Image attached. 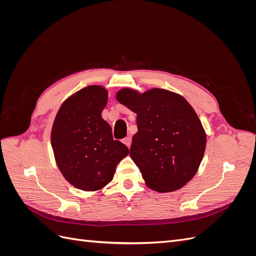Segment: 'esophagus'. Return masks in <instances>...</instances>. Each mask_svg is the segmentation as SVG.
<instances>
[{
	"label": "esophagus",
	"instance_id": "1",
	"mask_svg": "<svg viewBox=\"0 0 256 256\" xmlns=\"http://www.w3.org/2000/svg\"><path fill=\"white\" fill-rule=\"evenodd\" d=\"M122 143L124 144H125L127 147H128V148H129V147H130V145H131V136H126L125 138H124V140H122Z\"/></svg>",
	"mask_w": 256,
	"mask_h": 256
}]
</instances>
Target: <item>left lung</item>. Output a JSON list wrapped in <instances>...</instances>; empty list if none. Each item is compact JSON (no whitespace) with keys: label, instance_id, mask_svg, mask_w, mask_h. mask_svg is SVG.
Masks as SVG:
<instances>
[{"label":"left lung","instance_id":"left-lung-1","mask_svg":"<svg viewBox=\"0 0 256 256\" xmlns=\"http://www.w3.org/2000/svg\"><path fill=\"white\" fill-rule=\"evenodd\" d=\"M116 99L136 114L130 157L147 187L161 193L182 188L196 174L206 148L205 130L193 108L162 88L143 94L122 88Z\"/></svg>","mask_w":256,"mask_h":256}]
</instances>
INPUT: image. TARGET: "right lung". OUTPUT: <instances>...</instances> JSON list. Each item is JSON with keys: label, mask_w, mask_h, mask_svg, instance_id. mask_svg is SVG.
Wrapping results in <instances>:
<instances>
[{"label": "right lung", "mask_w": 256, "mask_h": 256, "mask_svg": "<svg viewBox=\"0 0 256 256\" xmlns=\"http://www.w3.org/2000/svg\"><path fill=\"white\" fill-rule=\"evenodd\" d=\"M106 102L108 90L90 85L62 104L52 126L51 145L60 171L84 191L102 189L129 154L125 144L114 140L110 125L102 118Z\"/></svg>", "instance_id": "right-lung-1"}]
</instances>
